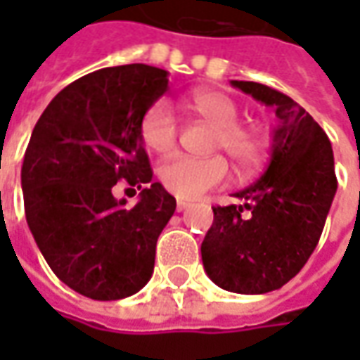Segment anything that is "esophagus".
<instances>
[{
	"label": "esophagus",
	"mask_w": 360,
	"mask_h": 360,
	"mask_svg": "<svg viewBox=\"0 0 360 360\" xmlns=\"http://www.w3.org/2000/svg\"><path fill=\"white\" fill-rule=\"evenodd\" d=\"M187 208H191V202H187V200H177V212H185Z\"/></svg>",
	"instance_id": "34e87169"
}]
</instances>
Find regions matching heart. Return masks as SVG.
<instances>
[{
    "instance_id": "1",
    "label": "heart",
    "mask_w": 360,
    "mask_h": 360,
    "mask_svg": "<svg viewBox=\"0 0 360 360\" xmlns=\"http://www.w3.org/2000/svg\"><path fill=\"white\" fill-rule=\"evenodd\" d=\"M183 105L216 127L214 148L224 150L241 169L255 167L262 160L264 141L255 129L239 123L241 110L231 96L218 90H196L185 98ZM177 134L179 129L172 103L167 100L152 103L141 121L144 146L156 154H169L177 144ZM160 179L173 195L196 198L227 179V164L219 156H175L162 164Z\"/></svg>"
}]
</instances>
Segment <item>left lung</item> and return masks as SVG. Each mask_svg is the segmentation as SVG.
Segmentation results:
<instances>
[{
	"mask_svg": "<svg viewBox=\"0 0 360 360\" xmlns=\"http://www.w3.org/2000/svg\"><path fill=\"white\" fill-rule=\"evenodd\" d=\"M278 115L270 164L243 204L214 206L202 264L226 291L260 295L295 278L316 249L338 191L332 144L314 119L289 96L260 82L231 81Z\"/></svg>",
	"mask_w": 360,
	"mask_h": 360,
	"instance_id": "1",
	"label": "left lung"
}]
</instances>
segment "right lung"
Wrapping results in <instances>:
<instances>
[{
  "label": "right lung",
  "mask_w": 360,
  "mask_h": 360,
  "mask_svg": "<svg viewBox=\"0 0 360 360\" xmlns=\"http://www.w3.org/2000/svg\"><path fill=\"white\" fill-rule=\"evenodd\" d=\"M165 92L167 71L144 63L84 75L48 103L25 152L20 185L36 245L65 285L94 301L148 283L175 212V198L152 183L141 139L142 115ZM119 180L149 187L127 207L110 193Z\"/></svg>",
  "instance_id": "right-lung-1"
}]
</instances>
